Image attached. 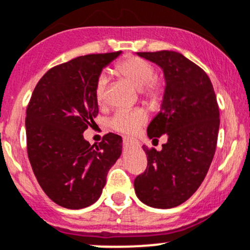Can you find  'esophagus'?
Returning a JSON list of instances; mask_svg holds the SVG:
<instances>
[{
  "mask_svg": "<svg viewBox=\"0 0 250 250\" xmlns=\"http://www.w3.org/2000/svg\"><path fill=\"white\" fill-rule=\"evenodd\" d=\"M123 144L127 146H138V141L130 138H123Z\"/></svg>",
  "mask_w": 250,
  "mask_h": 250,
  "instance_id": "obj_1",
  "label": "esophagus"
}]
</instances>
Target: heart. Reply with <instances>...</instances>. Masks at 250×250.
<instances>
[{
    "label": "heart",
    "mask_w": 250,
    "mask_h": 250,
    "mask_svg": "<svg viewBox=\"0 0 250 250\" xmlns=\"http://www.w3.org/2000/svg\"><path fill=\"white\" fill-rule=\"evenodd\" d=\"M118 75L129 81L134 87L139 88L144 98L156 103L164 94V85L154 77V67L152 63L138 56H128L115 65ZM106 77L99 75L94 87L97 103L103 105L105 101ZM147 116L143 110H120L110 120V127L125 135H133L146 123Z\"/></svg>",
    "instance_id": "obj_1"
}]
</instances>
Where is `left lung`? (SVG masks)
Here are the masks:
<instances>
[{"instance_id":"1","label":"left lung","mask_w":250,"mask_h":250,"mask_svg":"<svg viewBox=\"0 0 250 250\" xmlns=\"http://www.w3.org/2000/svg\"><path fill=\"white\" fill-rule=\"evenodd\" d=\"M163 69L165 91L160 111L147 127L149 139L163 134L160 151L143 146L147 167L134 180L139 200L154 208H172L200 187L217 147L219 107L208 75L182 54L169 50L138 52Z\"/></svg>"}]
</instances>
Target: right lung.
Instances as JSON below:
<instances>
[{"label":"right lung","mask_w":250,"mask_h":250,"mask_svg":"<svg viewBox=\"0 0 250 250\" xmlns=\"http://www.w3.org/2000/svg\"><path fill=\"white\" fill-rule=\"evenodd\" d=\"M121 52L85 55L56 65L31 96L25 121L28 159L44 193L64 208H85L98 200L122 153L117 134H105L98 145L83 135L99 111L97 79Z\"/></svg>","instance_id":"right-lung-1"}]
</instances>
